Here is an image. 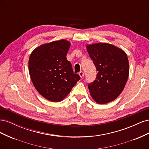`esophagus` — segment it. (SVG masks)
I'll use <instances>...</instances> for the list:
<instances>
[{"label":"esophagus","mask_w":149,"mask_h":149,"mask_svg":"<svg viewBox=\"0 0 149 149\" xmlns=\"http://www.w3.org/2000/svg\"><path fill=\"white\" fill-rule=\"evenodd\" d=\"M79 76L81 78H83V76H84V73L83 71H80L79 73Z\"/></svg>","instance_id":"34e87169"}]
</instances>
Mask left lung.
<instances>
[{"label":"left lung","instance_id":"1","mask_svg":"<svg viewBox=\"0 0 149 149\" xmlns=\"http://www.w3.org/2000/svg\"><path fill=\"white\" fill-rule=\"evenodd\" d=\"M86 49L97 71L96 80L88 85L91 96L100 104L115 100L123 91L129 77L127 54L107 43L86 45Z\"/></svg>","mask_w":149,"mask_h":149}]
</instances>
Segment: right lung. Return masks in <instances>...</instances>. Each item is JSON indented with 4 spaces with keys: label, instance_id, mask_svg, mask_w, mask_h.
Returning a JSON list of instances; mask_svg holds the SVG:
<instances>
[{
    "label": "right lung",
    "instance_id": "obj_1",
    "mask_svg": "<svg viewBox=\"0 0 149 149\" xmlns=\"http://www.w3.org/2000/svg\"><path fill=\"white\" fill-rule=\"evenodd\" d=\"M70 45L69 41L61 39L41 45L30 54L31 80L40 95L48 101L63 100L80 79L66 59Z\"/></svg>",
    "mask_w": 149,
    "mask_h": 149
}]
</instances>
